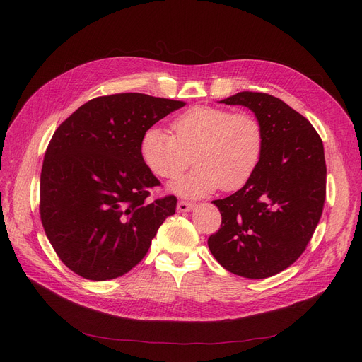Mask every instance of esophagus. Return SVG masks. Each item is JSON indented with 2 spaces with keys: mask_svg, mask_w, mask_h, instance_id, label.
Listing matches in <instances>:
<instances>
[{
  "mask_svg": "<svg viewBox=\"0 0 362 362\" xmlns=\"http://www.w3.org/2000/svg\"><path fill=\"white\" fill-rule=\"evenodd\" d=\"M195 208L194 202H187V201H179L177 202V210L180 213H187V211H192Z\"/></svg>",
  "mask_w": 362,
  "mask_h": 362,
  "instance_id": "esophagus-1",
  "label": "esophagus"
}]
</instances>
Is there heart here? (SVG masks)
I'll use <instances>...</instances> for the list:
<instances>
[{"label":"heart","mask_w":362,"mask_h":362,"mask_svg":"<svg viewBox=\"0 0 362 362\" xmlns=\"http://www.w3.org/2000/svg\"><path fill=\"white\" fill-rule=\"evenodd\" d=\"M173 133L149 127L141 138V156L156 176L179 177L192 160L195 168L171 185L185 197L221 189L233 192L248 183L259 164L264 130L250 112L210 105L189 108L171 123Z\"/></svg>","instance_id":"heart-1"}]
</instances>
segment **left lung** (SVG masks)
<instances>
[{
  "instance_id": "8db88e82",
  "label": "left lung",
  "mask_w": 362,
  "mask_h": 362,
  "mask_svg": "<svg viewBox=\"0 0 362 362\" xmlns=\"http://www.w3.org/2000/svg\"><path fill=\"white\" fill-rule=\"evenodd\" d=\"M251 108L264 130L254 176L242 189L213 201L220 229L208 248L223 267L248 279L272 277L307 250L326 201V160L313 124L264 92H239L220 101Z\"/></svg>"
}]
</instances>
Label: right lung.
Returning a JSON list of instances; mask_svg holds the SVG:
<instances>
[{
    "label": "right lung",
    "mask_w": 362,
    "mask_h": 362,
    "mask_svg": "<svg viewBox=\"0 0 362 362\" xmlns=\"http://www.w3.org/2000/svg\"><path fill=\"white\" fill-rule=\"evenodd\" d=\"M185 103L126 92L76 110L47 146L40 214L55 254L88 280H111L138 265L177 199H151L160 186L141 156L144 132Z\"/></svg>",
    "instance_id": "obj_1"
}]
</instances>
